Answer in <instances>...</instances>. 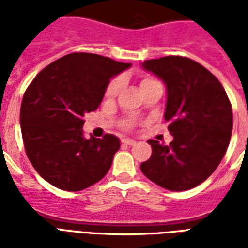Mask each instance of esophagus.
Masks as SVG:
<instances>
[{
	"mask_svg": "<svg viewBox=\"0 0 248 248\" xmlns=\"http://www.w3.org/2000/svg\"><path fill=\"white\" fill-rule=\"evenodd\" d=\"M122 143L127 146H133L135 145V140H131V138H122Z\"/></svg>",
	"mask_w": 248,
	"mask_h": 248,
	"instance_id": "34e87169",
	"label": "esophagus"
}]
</instances>
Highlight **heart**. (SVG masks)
<instances>
[{
	"instance_id": "1",
	"label": "heart",
	"mask_w": 248,
	"mask_h": 248,
	"mask_svg": "<svg viewBox=\"0 0 248 248\" xmlns=\"http://www.w3.org/2000/svg\"><path fill=\"white\" fill-rule=\"evenodd\" d=\"M151 82H155V81H154V79H150V78H146V79H143L142 83H140V87L146 86V85H149V83H151ZM122 85H124V79H122V78H115V79H113V81L108 83V86L106 87V92H105L106 98L115 97V95L119 93V90H121ZM126 126H131V122H127Z\"/></svg>"
}]
</instances>
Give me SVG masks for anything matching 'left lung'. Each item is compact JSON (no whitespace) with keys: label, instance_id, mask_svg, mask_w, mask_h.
<instances>
[{"label":"left lung","instance_id":"obj_1","mask_svg":"<svg viewBox=\"0 0 248 248\" xmlns=\"http://www.w3.org/2000/svg\"><path fill=\"white\" fill-rule=\"evenodd\" d=\"M166 85L165 119L174 137L170 145L149 140L151 156L140 170L158 186L186 191L204 182L229 147L232 108L218 78L186 57L169 56L142 62Z\"/></svg>","mask_w":248,"mask_h":248}]
</instances>
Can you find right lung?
<instances>
[{"mask_svg":"<svg viewBox=\"0 0 248 248\" xmlns=\"http://www.w3.org/2000/svg\"><path fill=\"white\" fill-rule=\"evenodd\" d=\"M131 63L71 53L41 70L24 94L19 124L26 155L41 177L65 191L101 181L119 150L118 137L83 135L85 114L97 110L110 79Z\"/></svg>","mask_w":248,"mask_h":248,"instance_id":"right-lung-1","label":"right lung"}]
</instances>
